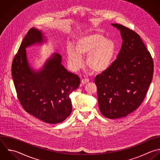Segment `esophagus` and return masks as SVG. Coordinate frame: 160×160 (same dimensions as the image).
<instances>
[{"instance_id": "1", "label": "esophagus", "mask_w": 160, "mask_h": 160, "mask_svg": "<svg viewBox=\"0 0 160 160\" xmlns=\"http://www.w3.org/2000/svg\"><path fill=\"white\" fill-rule=\"evenodd\" d=\"M89 82V79H82L81 80V83H82V84H86V83H88V82Z\"/></svg>"}]
</instances>
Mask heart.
<instances>
[{"mask_svg":"<svg viewBox=\"0 0 160 160\" xmlns=\"http://www.w3.org/2000/svg\"><path fill=\"white\" fill-rule=\"evenodd\" d=\"M116 51L115 42L106 39L101 34L95 33L79 38L75 49L68 48V61L72 69L77 71L83 65L82 57L87 56L86 66L94 72L106 71L112 64Z\"/></svg>","mask_w":160,"mask_h":160,"instance_id":"1","label":"heart"}]
</instances>
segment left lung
Returning a JSON list of instances; mask_svg holds the SVG:
<instances>
[{"label": "left lung", "instance_id": "obj_1", "mask_svg": "<svg viewBox=\"0 0 160 160\" xmlns=\"http://www.w3.org/2000/svg\"><path fill=\"white\" fill-rule=\"evenodd\" d=\"M120 31L122 43L117 59L96 76L101 112L109 119L125 117L143 101L151 82L153 61L140 36L121 24H112Z\"/></svg>", "mask_w": 160, "mask_h": 160}]
</instances>
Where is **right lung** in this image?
<instances>
[{
    "instance_id": "1",
    "label": "right lung",
    "mask_w": 160,
    "mask_h": 160,
    "mask_svg": "<svg viewBox=\"0 0 160 160\" xmlns=\"http://www.w3.org/2000/svg\"><path fill=\"white\" fill-rule=\"evenodd\" d=\"M43 41L41 31L34 28L29 30L13 59L12 76L25 111L44 122L57 124L71 114L69 94L78 88L80 78L64 68L59 54H53L42 69L34 72L28 64L26 48Z\"/></svg>"
}]
</instances>
